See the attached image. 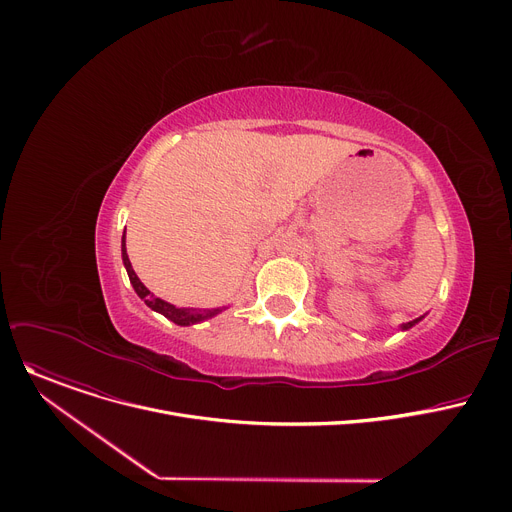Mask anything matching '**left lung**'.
Instances as JSON below:
<instances>
[{
    "label": "left lung",
    "instance_id": "left-lung-1",
    "mask_svg": "<svg viewBox=\"0 0 512 512\" xmlns=\"http://www.w3.org/2000/svg\"><path fill=\"white\" fill-rule=\"evenodd\" d=\"M425 316H419V318H415V320H411V322H407V324H401L399 326V330H409V328H413L417 322H421Z\"/></svg>",
    "mask_w": 512,
    "mask_h": 512
}]
</instances>
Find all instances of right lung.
<instances>
[{
    "mask_svg": "<svg viewBox=\"0 0 512 512\" xmlns=\"http://www.w3.org/2000/svg\"><path fill=\"white\" fill-rule=\"evenodd\" d=\"M121 259H123V265L127 269V275H129V281L135 289V294L145 302V306L152 308L154 312L166 316L170 322L178 324V326H192V324H198V322H204V320H210L214 316L221 314L223 310H227L225 306L223 308H212V310H198V308H178L174 304H168L160 298H156L152 291L145 287L141 283V279L135 275L133 267H131V261H129V255H127V249H125V233L121 237Z\"/></svg>",
    "mask_w": 512,
    "mask_h": 512,
    "instance_id": "1",
    "label": "right lung"
}]
</instances>
